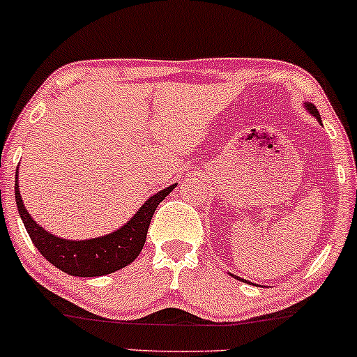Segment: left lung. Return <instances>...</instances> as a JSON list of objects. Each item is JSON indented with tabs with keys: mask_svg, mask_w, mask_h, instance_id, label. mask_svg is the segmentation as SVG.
<instances>
[{
	"mask_svg": "<svg viewBox=\"0 0 357 357\" xmlns=\"http://www.w3.org/2000/svg\"><path fill=\"white\" fill-rule=\"evenodd\" d=\"M307 109L310 111V113L314 114V116H317V119H320V114H319V111L315 109V106H314V104H307ZM234 278H238V276H234ZM238 280H241V282H243V278H238Z\"/></svg>",
	"mask_w": 357,
	"mask_h": 357,
	"instance_id": "1",
	"label": "left lung"
}]
</instances>
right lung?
Instances as JSON below:
<instances>
[{"label": "right lung", "mask_w": 357, "mask_h": 357, "mask_svg": "<svg viewBox=\"0 0 357 357\" xmlns=\"http://www.w3.org/2000/svg\"><path fill=\"white\" fill-rule=\"evenodd\" d=\"M175 185L160 190L153 197L148 199L136 212L135 218L121 229L102 238L86 239V241H67L42 229L23 206L18 190V177L15 182V199H17L18 212L26 232L30 234L31 243L47 261L72 276H101L128 266L142 253L153 212L158 204L175 189Z\"/></svg>", "instance_id": "right-lung-1"}]
</instances>
